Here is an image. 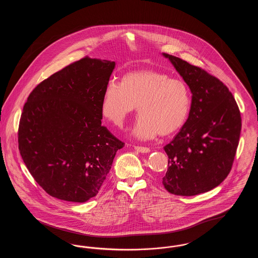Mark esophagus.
<instances>
[{"label": "esophagus", "instance_id": "1", "mask_svg": "<svg viewBox=\"0 0 258 258\" xmlns=\"http://www.w3.org/2000/svg\"><path fill=\"white\" fill-rule=\"evenodd\" d=\"M135 151L139 152V153H142V154H147L150 152V149L147 147H140V146H135Z\"/></svg>", "mask_w": 258, "mask_h": 258}]
</instances>
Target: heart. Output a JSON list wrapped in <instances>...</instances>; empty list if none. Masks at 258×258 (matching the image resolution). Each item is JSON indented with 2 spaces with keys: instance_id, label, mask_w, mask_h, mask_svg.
Listing matches in <instances>:
<instances>
[{
  "instance_id": "heart-1",
  "label": "heart",
  "mask_w": 258,
  "mask_h": 258,
  "mask_svg": "<svg viewBox=\"0 0 258 258\" xmlns=\"http://www.w3.org/2000/svg\"><path fill=\"white\" fill-rule=\"evenodd\" d=\"M137 106L139 118L133 135L140 140L157 135L167 136L186 122L191 107L187 85L180 79L156 71H136L124 74L119 84L104 90L101 111L117 126H122Z\"/></svg>"
}]
</instances>
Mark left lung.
<instances>
[{
  "mask_svg": "<svg viewBox=\"0 0 258 258\" xmlns=\"http://www.w3.org/2000/svg\"><path fill=\"white\" fill-rule=\"evenodd\" d=\"M162 56L192 94L186 122L164 146L169 167L162 184L176 196L207 192L231 170L242 127L240 110L228 88L218 78L178 57Z\"/></svg>",
  "mask_w": 258,
  "mask_h": 258,
  "instance_id": "8db88e82",
  "label": "left lung"
}]
</instances>
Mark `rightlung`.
I'll use <instances>...</instances> for the list:
<instances>
[{
    "label": "right lung",
    "instance_id": "obj_1",
    "mask_svg": "<svg viewBox=\"0 0 258 258\" xmlns=\"http://www.w3.org/2000/svg\"><path fill=\"white\" fill-rule=\"evenodd\" d=\"M115 61L85 57L38 84L23 107L20 155L37 184L70 202L96 197L123 143L101 125Z\"/></svg>",
    "mask_w": 258,
    "mask_h": 258
}]
</instances>
